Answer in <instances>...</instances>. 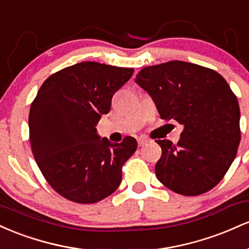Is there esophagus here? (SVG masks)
I'll return each mask as SVG.
<instances>
[{"mask_svg": "<svg viewBox=\"0 0 249 249\" xmlns=\"http://www.w3.org/2000/svg\"><path fill=\"white\" fill-rule=\"evenodd\" d=\"M148 139L146 138H138V145L139 146H144L145 144H147Z\"/></svg>", "mask_w": 249, "mask_h": 249, "instance_id": "esophagus-1", "label": "esophagus"}]
</instances>
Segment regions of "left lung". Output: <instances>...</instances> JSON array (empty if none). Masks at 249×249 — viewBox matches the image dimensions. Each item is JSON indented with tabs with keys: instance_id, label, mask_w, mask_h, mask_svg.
Returning <instances> with one entry per match:
<instances>
[{
	"instance_id": "1",
	"label": "left lung",
	"mask_w": 249,
	"mask_h": 249,
	"mask_svg": "<svg viewBox=\"0 0 249 249\" xmlns=\"http://www.w3.org/2000/svg\"><path fill=\"white\" fill-rule=\"evenodd\" d=\"M136 83L151 96L161 119L184 126L179 142L156 141L161 157L156 176L181 196H199L224 178L241 139L236 96L220 73L171 61L142 69Z\"/></svg>"
}]
</instances>
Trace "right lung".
Returning <instances> with one entry per match:
<instances>
[{
  "label": "right lung",
  "instance_id": "add662e5",
  "mask_svg": "<svg viewBox=\"0 0 249 249\" xmlns=\"http://www.w3.org/2000/svg\"><path fill=\"white\" fill-rule=\"evenodd\" d=\"M132 68L82 62L47 78L31 103L29 138L34 158L57 193L78 204L112 194L122 167L137 150L133 137L101 139L96 125L108 113L112 96L131 78Z\"/></svg>",
  "mask_w": 249,
  "mask_h": 249
}]
</instances>
